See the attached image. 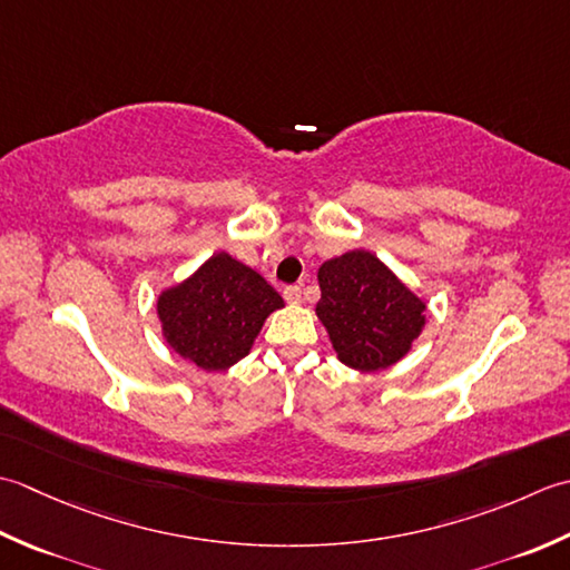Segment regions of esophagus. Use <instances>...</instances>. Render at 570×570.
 Here are the masks:
<instances>
[{
	"instance_id": "obj_1",
	"label": "esophagus",
	"mask_w": 570,
	"mask_h": 570,
	"mask_svg": "<svg viewBox=\"0 0 570 570\" xmlns=\"http://www.w3.org/2000/svg\"><path fill=\"white\" fill-rule=\"evenodd\" d=\"M285 299L287 302H293V305H297V302L302 299V287L299 285H289V287H285Z\"/></svg>"
}]
</instances>
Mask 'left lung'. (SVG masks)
Listing matches in <instances>:
<instances>
[{
    "instance_id": "left-lung-1",
    "label": "left lung",
    "mask_w": 570,
    "mask_h": 570,
    "mask_svg": "<svg viewBox=\"0 0 570 570\" xmlns=\"http://www.w3.org/2000/svg\"><path fill=\"white\" fill-rule=\"evenodd\" d=\"M317 317L340 362L379 371L409 354L425 324V305L376 255L352 250L322 263Z\"/></svg>"
}]
</instances>
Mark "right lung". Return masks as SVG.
<instances>
[{"label": "right lung", "instance_id": "add662e5", "mask_svg": "<svg viewBox=\"0 0 570 570\" xmlns=\"http://www.w3.org/2000/svg\"><path fill=\"white\" fill-rule=\"evenodd\" d=\"M281 307L283 297L263 275L216 253L159 295L157 315L174 352L204 371H224L250 352L265 317Z\"/></svg>", "mask_w": 570, "mask_h": 570}]
</instances>
